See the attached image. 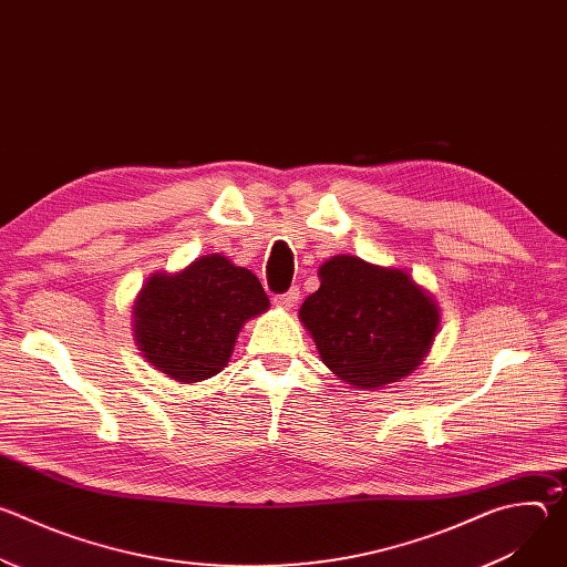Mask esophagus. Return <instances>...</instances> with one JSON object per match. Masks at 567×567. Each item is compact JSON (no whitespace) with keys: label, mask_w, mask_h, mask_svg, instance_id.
<instances>
[{"label":"esophagus","mask_w":567,"mask_h":567,"mask_svg":"<svg viewBox=\"0 0 567 567\" xmlns=\"http://www.w3.org/2000/svg\"><path fill=\"white\" fill-rule=\"evenodd\" d=\"M298 298H300V291L293 287V289H289L287 293L276 296V298H274V302H276L278 307H282V309H291V307L298 302Z\"/></svg>","instance_id":"obj_1"}]
</instances>
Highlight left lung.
Masks as SVG:
<instances>
[{"label":"left lung","mask_w":567,"mask_h":567,"mask_svg":"<svg viewBox=\"0 0 567 567\" xmlns=\"http://www.w3.org/2000/svg\"><path fill=\"white\" fill-rule=\"evenodd\" d=\"M298 316L318 354L341 381L381 388L409 377L429 354L440 309L406 271L334 256Z\"/></svg>","instance_id":"left-lung-1"}]
</instances>
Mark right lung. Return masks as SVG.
<instances>
[{"label": "right lung", "instance_id": "obj_1", "mask_svg": "<svg viewBox=\"0 0 567 567\" xmlns=\"http://www.w3.org/2000/svg\"><path fill=\"white\" fill-rule=\"evenodd\" d=\"M267 309L269 298L249 269L210 254L143 285L134 300V341L156 370L195 383L224 370L241 326Z\"/></svg>", "mask_w": 567, "mask_h": 567}]
</instances>
